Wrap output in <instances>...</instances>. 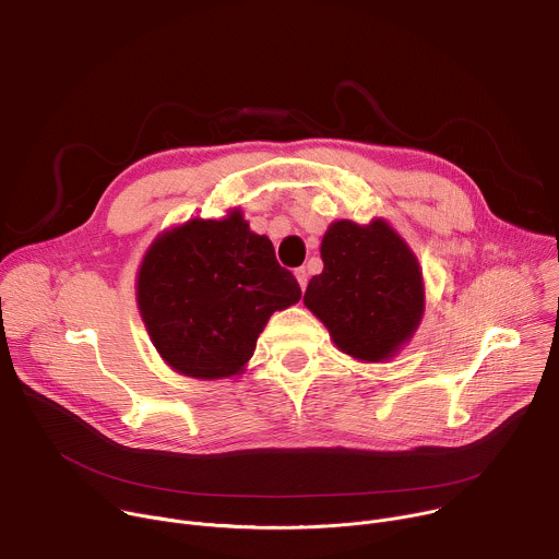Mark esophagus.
I'll return each instance as SVG.
<instances>
[{
    "mask_svg": "<svg viewBox=\"0 0 559 559\" xmlns=\"http://www.w3.org/2000/svg\"><path fill=\"white\" fill-rule=\"evenodd\" d=\"M294 276H296V281H298L300 289H305V287H307V281H309V272H307V267H296V270H294Z\"/></svg>",
    "mask_w": 559,
    "mask_h": 559,
    "instance_id": "obj_1",
    "label": "esophagus"
}]
</instances>
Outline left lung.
<instances>
[{
    "mask_svg": "<svg viewBox=\"0 0 559 559\" xmlns=\"http://www.w3.org/2000/svg\"><path fill=\"white\" fill-rule=\"evenodd\" d=\"M323 272L302 296L334 343L358 360L380 362L412 338L423 307L416 257L384 221L334 223L321 246Z\"/></svg>",
    "mask_w": 559,
    "mask_h": 559,
    "instance_id": "8db88e82",
    "label": "left lung"
}]
</instances>
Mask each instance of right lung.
Returning <instances> with one entry per match:
<instances>
[{
  "instance_id": "1",
  "label": "right lung",
  "mask_w": 559,
  "mask_h": 559,
  "mask_svg": "<svg viewBox=\"0 0 559 559\" xmlns=\"http://www.w3.org/2000/svg\"><path fill=\"white\" fill-rule=\"evenodd\" d=\"M136 300L154 347L192 378H227L243 369L270 316L300 300L294 274L278 265L267 236L250 231L241 212L194 218L147 250Z\"/></svg>"
}]
</instances>
